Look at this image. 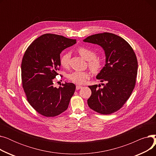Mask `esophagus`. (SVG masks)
Instances as JSON below:
<instances>
[{
  "label": "esophagus",
  "mask_w": 156,
  "mask_h": 156,
  "mask_svg": "<svg viewBox=\"0 0 156 156\" xmlns=\"http://www.w3.org/2000/svg\"><path fill=\"white\" fill-rule=\"evenodd\" d=\"M82 88V86H80V85H76V90H79V89H80V88Z\"/></svg>",
  "instance_id": "34e87169"
}]
</instances>
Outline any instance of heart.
<instances>
[{
    "label": "heart",
    "mask_w": 156,
    "mask_h": 156,
    "mask_svg": "<svg viewBox=\"0 0 156 156\" xmlns=\"http://www.w3.org/2000/svg\"><path fill=\"white\" fill-rule=\"evenodd\" d=\"M78 52L80 55L83 58L88 61L89 68L94 72L99 71L102 67V61L97 58L96 52L85 47H81L78 48ZM70 62V54L69 53L64 54L60 59V63L62 67L67 68L69 66ZM90 74L88 71H75L69 73L68 75V78L72 82L76 84H83L86 81L90 78Z\"/></svg>",
    "instance_id": "heart-1"
}]
</instances>
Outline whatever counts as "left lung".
Instances as JSON below:
<instances>
[{
    "label": "left lung",
    "instance_id": "obj_1",
    "mask_svg": "<svg viewBox=\"0 0 156 156\" xmlns=\"http://www.w3.org/2000/svg\"><path fill=\"white\" fill-rule=\"evenodd\" d=\"M83 42L100 45L105 55L104 67L96 76L105 83L101 84L103 88L88 87L92 95L88 105L102 114L113 113L121 108L134 89L138 69L136 55L125 40L111 33L89 36Z\"/></svg>",
    "mask_w": 156,
    "mask_h": 156
}]
</instances>
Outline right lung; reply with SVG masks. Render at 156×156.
Wrapping results in <instances>:
<instances>
[{"label": "right lung", "mask_w": 156, "mask_h": 156, "mask_svg": "<svg viewBox=\"0 0 156 156\" xmlns=\"http://www.w3.org/2000/svg\"><path fill=\"white\" fill-rule=\"evenodd\" d=\"M76 43L75 39L47 34L33 42L24 54L21 79L27 100L33 108L46 117L59 115L68 108L76 86L72 83L54 87L61 66L60 54Z\"/></svg>", "instance_id": "right-lung-1"}]
</instances>
